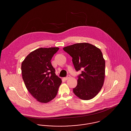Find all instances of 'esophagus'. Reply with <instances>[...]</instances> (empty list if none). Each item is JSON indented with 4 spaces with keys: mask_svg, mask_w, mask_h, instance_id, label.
I'll use <instances>...</instances> for the list:
<instances>
[{
    "mask_svg": "<svg viewBox=\"0 0 131 131\" xmlns=\"http://www.w3.org/2000/svg\"><path fill=\"white\" fill-rule=\"evenodd\" d=\"M70 75H68L66 77H65V78H64V80L65 81H66V80H67L68 79L70 78Z\"/></svg>",
    "mask_w": 131,
    "mask_h": 131,
    "instance_id": "1",
    "label": "esophagus"
}]
</instances>
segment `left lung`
<instances>
[{
  "label": "left lung",
  "mask_w": 131,
  "mask_h": 131,
  "mask_svg": "<svg viewBox=\"0 0 131 131\" xmlns=\"http://www.w3.org/2000/svg\"><path fill=\"white\" fill-rule=\"evenodd\" d=\"M63 50L72 57L76 71L82 70L73 92L82 100L93 98L103 87L105 79V60L102 51L86 43L74 44Z\"/></svg>",
  "instance_id": "obj_1"
}]
</instances>
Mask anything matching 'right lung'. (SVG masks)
<instances>
[{"label": "right lung", "mask_w": 131, "mask_h": 131, "mask_svg": "<svg viewBox=\"0 0 131 131\" xmlns=\"http://www.w3.org/2000/svg\"><path fill=\"white\" fill-rule=\"evenodd\" d=\"M58 48H39L30 52L21 63L23 79L28 91L38 101L46 103L57 94L61 80L50 60Z\"/></svg>", "instance_id": "right-lung-1"}]
</instances>
